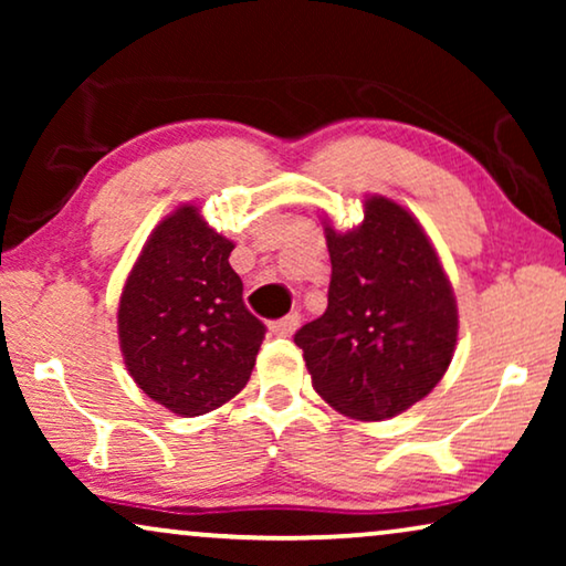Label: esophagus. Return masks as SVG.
<instances>
[{"instance_id":"obj_1","label":"esophagus","mask_w":566,"mask_h":566,"mask_svg":"<svg viewBox=\"0 0 566 566\" xmlns=\"http://www.w3.org/2000/svg\"><path fill=\"white\" fill-rule=\"evenodd\" d=\"M298 322H301V316H298L296 312H293V314H289V316H283V319H277V322L270 324V329H273V335L291 337L293 332L298 329Z\"/></svg>"}]
</instances>
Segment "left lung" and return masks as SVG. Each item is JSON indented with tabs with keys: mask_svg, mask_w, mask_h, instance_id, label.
Wrapping results in <instances>:
<instances>
[{
	"mask_svg": "<svg viewBox=\"0 0 566 566\" xmlns=\"http://www.w3.org/2000/svg\"><path fill=\"white\" fill-rule=\"evenodd\" d=\"M327 312L293 337L319 397L355 420H386L428 397L451 366L459 308L420 223L370 196L353 231L324 229Z\"/></svg>",
	"mask_w": 566,
	"mask_h": 566,
	"instance_id": "left-lung-1",
	"label": "left lung"
}]
</instances>
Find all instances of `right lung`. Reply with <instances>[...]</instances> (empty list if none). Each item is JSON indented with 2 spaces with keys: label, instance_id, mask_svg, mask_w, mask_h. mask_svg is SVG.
<instances>
[{
  "label": "right lung",
  "instance_id": "right-lung-1",
  "mask_svg": "<svg viewBox=\"0 0 566 566\" xmlns=\"http://www.w3.org/2000/svg\"><path fill=\"white\" fill-rule=\"evenodd\" d=\"M231 250L196 206H180L151 231L123 289L118 337L128 374L180 417L237 397L265 337L244 306Z\"/></svg>",
  "mask_w": 566,
  "mask_h": 566
}]
</instances>
